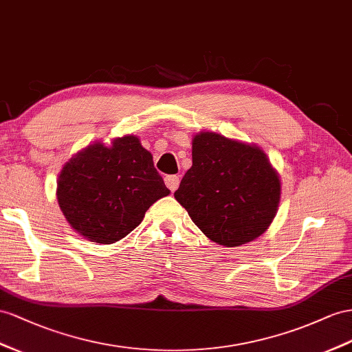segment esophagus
Instances as JSON below:
<instances>
[{
    "mask_svg": "<svg viewBox=\"0 0 352 352\" xmlns=\"http://www.w3.org/2000/svg\"><path fill=\"white\" fill-rule=\"evenodd\" d=\"M165 184L170 192H175L179 186V177L178 175H168L165 178Z\"/></svg>",
    "mask_w": 352,
    "mask_h": 352,
    "instance_id": "obj_1",
    "label": "esophagus"
}]
</instances>
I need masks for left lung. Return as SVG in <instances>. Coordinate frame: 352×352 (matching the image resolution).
Wrapping results in <instances>:
<instances>
[{"mask_svg": "<svg viewBox=\"0 0 352 352\" xmlns=\"http://www.w3.org/2000/svg\"><path fill=\"white\" fill-rule=\"evenodd\" d=\"M192 160L174 196L206 238L238 247L266 232L281 182L263 150L201 132L192 142Z\"/></svg>", "mask_w": 352, "mask_h": 352, "instance_id": "left-lung-1", "label": "left lung"}]
</instances>
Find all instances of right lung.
Instances as JSON below:
<instances>
[{
  "label": "right lung",
  "mask_w": 352,
  "mask_h": 352,
  "mask_svg": "<svg viewBox=\"0 0 352 352\" xmlns=\"http://www.w3.org/2000/svg\"><path fill=\"white\" fill-rule=\"evenodd\" d=\"M168 195L151 153L133 135L78 151L62 168L56 190L69 226L98 244L124 238L150 206Z\"/></svg>",
  "instance_id": "add662e5"
}]
</instances>
